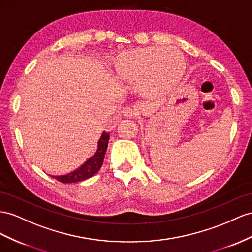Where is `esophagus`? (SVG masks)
<instances>
[{
  "label": "esophagus",
  "instance_id": "1",
  "mask_svg": "<svg viewBox=\"0 0 252 252\" xmlns=\"http://www.w3.org/2000/svg\"><path fill=\"white\" fill-rule=\"evenodd\" d=\"M121 113H122V116H124V117H127V118H134V117H136V115H137L136 111H135L134 108L128 107V106L122 109Z\"/></svg>",
  "mask_w": 252,
  "mask_h": 252
}]
</instances>
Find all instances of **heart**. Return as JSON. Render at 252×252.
Instances as JSON below:
<instances>
[{"label": "heart", "instance_id": "heart-1", "mask_svg": "<svg viewBox=\"0 0 252 252\" xmlns=\"http://www.w3.org/2000/svg\"><path fill=\"white\" fill-rule=\"evenodd\" d=\"M111 66L118 81L136 86L141 94L150 96L167 92L181 81L186 62L176 49L152 47L121 52Z\"/></svg>", "mask_w": 252, "mask_h": 252}]
</instances>
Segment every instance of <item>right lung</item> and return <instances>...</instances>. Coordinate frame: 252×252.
<instances>
[{"label": "right lung", "instance_id": "right-lung-1", "mask_svg": "<svg viewBox=\"0 0 252 252\" xmlns=\"http://www.w3.org/2000/svg\"><path fill=\"white\" fill-rule=\"evenodd\" d=\"M108 139H109V133L103 132L101 135V138L98 141V149L89 159H87L85 164H83L79 169L75 171L68 173L66 176H56L55 178L57 181L62 183H75L86 180L90 177L95 175L101 168L103 164V159H104L105 152L108 146Z\"/></svg>", "mask_w": 252, "mask_h": 252}]
</instances>
